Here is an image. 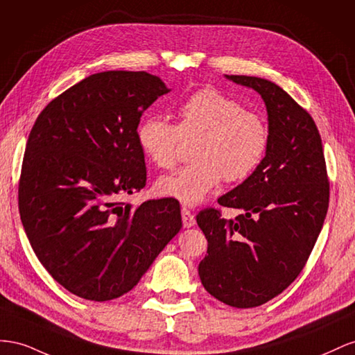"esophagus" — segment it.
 <instances>
[{
	"instance_id": "1",
	"label": "esophagus",
	"mask_w": 355,
	"mask_h": 355,
	"mask_svg": "<svg viewBox=\"0 0 355 355\" xmlns=\"http://www.w3.org/2000/svg\"><path fill=\"white\" fill-rule=\"evenodd\" d=\"M181 217H183V225H184V227H191V226H195L196 220H195V216L191 214V211H190V209H187V208H183V209H181Z\"/></svg>"
}]
</instances>
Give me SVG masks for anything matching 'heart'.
I'll use <instances>...</instances> for the list:
<instances>
[{
	"instance_id": "heart-1",
	"label": "heart",
	"mask_w": 355,
	"mask_h": 355,
	"mask_svg": "<svg viewBox=\"0 0 355 355\" xmlns=\"http://www.w3.org/2000/svg\"><path fill=\"white\" fill-rule=\"evenodd\" d=\"M178 125L168 117L150 116L138 128V144L151 164L172 169L183 141L196 139L193 160L175 174L159 178L157 193L184 205H198L214 191L221 178L241 183L254 174L266 156V120L239 101L217 89L205 87L178 107Z\"/></svg>"
}]
</instances>
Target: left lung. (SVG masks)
Listing matches in <instances>:
<instances>
[{"label":"left lung","instance_id":"obj_1","mask_svg":"<svg viewBox=\"0 0 355 355\" xmlns=\"http://www.w3.org/2000/svg\"><path fill=\"white\" fill-rule=\"evenodd\" d=\"M254 89L266 104L269 147L254 174L218 198L242 211L196 216L208 241L199 277L211 296L234 308H254L297 278L315 245L329 208L330 184L315 121L286 90L265 78L226 76Z\"/></svg>","mask_w":355,"mask_h":355}]
</instances>
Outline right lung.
I'll list each match as a JSON object with an SVG mask.
<instances>
[{"mask_svg":"<svg viewBox=\"0 0 355 355\" xmlns=\"http://www.w3.org/2000/svg\"><path fill=\"white\" fill-rule=\"evenodd\" d=\"M169 92L146 71L86 77L40 113L19 180V212L46 270L73 295L105 302L132 290L181 229L178 200L139 207L117 196L146 186L138 125Z\"/></svg>","mask_w":355,"mask_h":355,"instance_id":"obj_1","label":"right lung"}]
</instances>
